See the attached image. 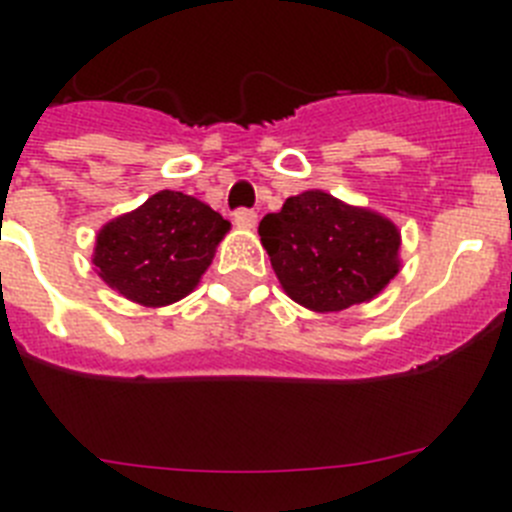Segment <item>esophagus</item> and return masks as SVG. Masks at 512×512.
Instances as JSON below:
<instances>
[{
	"instance_id": "esophagus-1",
	"label": "esophagus",
	"mask_w": 512,
	"mask_h": 512,
	"mask_svg": "<svg viewBox=\"0 0 512 512\" xmlns=\"http://www.w3.org/2000/svg\"><path fill=\"white\" fill-rule=\"evenodd\" d=\"M233 223L238 225V228H253V225H256V212L248 210V207H241V210L233 212Z\"/></svg>"
}]
</instances>
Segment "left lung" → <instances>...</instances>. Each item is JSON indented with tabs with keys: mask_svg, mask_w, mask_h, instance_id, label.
<instances>
[{
	"mask_svg": "<svg viewBox=\"0 0 512 512\" xmlns=\"http://www.w3.org/2000/svg\"><path fill=\"white\" fill-rule=\"evenodd\" d=\"M259 235L284 292L315 312L372 300L400 269L395 225L320 189L289 197Z\"/></svg>",
	"mask_w": 512,
	"mask_h": 512,
	"instance_id": "1",
	"label": "left lung"
}]
</instances>
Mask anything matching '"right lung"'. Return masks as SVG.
I'll return each mask as SVG.
<instances>
[{"mask_svg":"<svg viewBox=\"0 0 512 512\" xmlns=\"http://www.w3.org/2000/svg\"><path fill=\"white\" fill-rule=\"evenodd\" d=\"M228 230L205 202L164 189L99 230L94 266L128 300L169 305L197 287Z\"/></svg>","mask_w":512,"mask_h":512,"instance_id":"1","label":"right lung"}]
</instances>
